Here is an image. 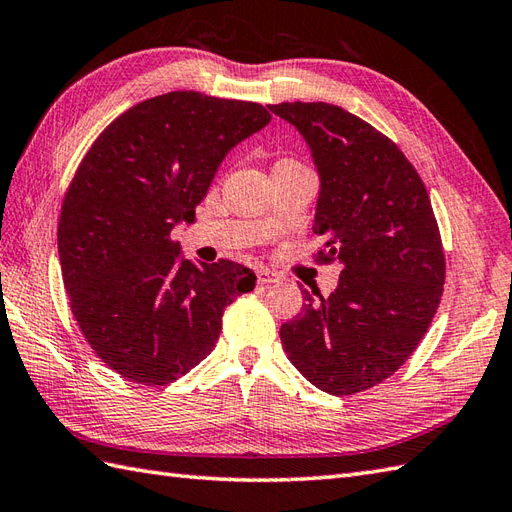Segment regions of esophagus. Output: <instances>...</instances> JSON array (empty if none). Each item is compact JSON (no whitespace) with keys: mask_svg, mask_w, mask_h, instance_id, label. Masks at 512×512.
<instances>
[{"mask_svg":"<svg viewBox=\"0 0 512 512\" xmlns=\"http://www.w3.org/2000/svg\"><path fill=\"white\" fill-rule=\"evenodd\" d=\"M281 277L277 275L275 270L270 268H257V283L259 285H268V283H277Z\"/></svg>","mask_w":512,"mask_h":512,"instance_id":"esophagus-1","label":"esophagus"}]
</instances>
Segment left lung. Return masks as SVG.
<instances>
[{
	"instance_id": "1",
	"label": "left lung",
	"mask_w": 512,
	"mask_h": 512,
	"mask_svg": "<svg viewBox=\"0 0 512 512\" xmlns=\"http://www.w3.org/2000/svg\"><path fill=\"white\" fill-rule=\"evenodd\" d=\"M268 109L312 148L316 261L342 266L329 296L305 290L303 312L281 325L283 351L316 388L355 395L395 373L430 327L445 283L441 231L419 172L377 128L327 102Z\"/></svg>"
}]
</instances>
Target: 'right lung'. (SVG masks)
<instances>
[{
    "mask_svg": "<svg viewBox=\"0 0 512 512\" xmlns=\"http://www.w3.org/2000/svg\"><path fill=\"white\" fill-rule=\"evenodd\" d=\"M270 120L257 102L172 91L122 113L80 161L58 220L63 283L82 336L130 382L192 371L224 307L255 288L253 270L194 264L170 235L194 222L227 152Z\"/></svg>",
    "mask_w": 512,
    "mask_h": 512,
    "instance_id": "right-lung-1",
    "label": "right lung"
}]
</instances>
